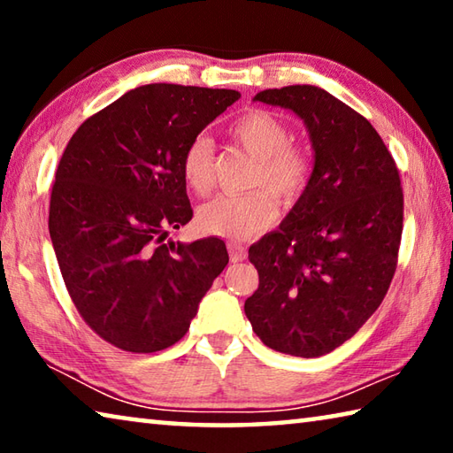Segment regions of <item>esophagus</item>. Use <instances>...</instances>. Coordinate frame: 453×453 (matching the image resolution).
<instances>
[{
  "instance_id": "obj_1",
  "label": "esophagus",
  "mask_w": 453,
  "mask_h": 453,
  "mask_svg": "<svg viewBox=\"0 0 453 453\" xmlns=\"http://www.w3.org/2000/svg\"><path fill=\"white\" fill-rule=\"evenodd\" d=\"M227 251H229V259H232V262H243V259H245V248L242 243L229 242Z\"/></svg>"
}]
</instances>
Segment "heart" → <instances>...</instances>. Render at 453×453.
<instances>
[{
  "label": "heart",
  "instance_id": "1",
  "mask_svg": "<svg viewBox=\"0 0 453 453\" xmlns=\"http://www.w3.org/2000/svg\"><path fill=\"white\" fill-rule=\"evenodd\" d=\"M227 134L254 157L248 186L256 189L210 199L199 205L196 224L203 234L245 240L273 221L275 203L271 193L286 205L296 203L303 196L311 181L313 162L308 150L289 142L286 121L265 110L245 111L232 121ZM180 170L186 186L196 196L208 194L213 183V148L208 137L197 135L183 148Z\"/></svg>",
  "mask_w": 453,
  "mask_h": 453
}]
</instances>
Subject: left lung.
Here are the masks:
<instances>
[{
  "label": "left lung",
  "instance_id": "obj_1",
  "mask_svg": "<svg viewBox=\"0 0 453 453\" xmlns=\"http://www.w3.org/2000/svg\"><path fill=\"white\" fill-rule=\"evenodd\" d=\"M254 99L303 119L316 162L278 232L250 248L259 286L243 310L267 348L319 357L372 318L394 280L403 229L400 172L370 121L326 89L288 86Z\"/></svg>",
  "mask_w": 453,
  "mask_h": 453
}]
</instances>
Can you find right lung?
<instances>
[{
  "label": "right lung",
  "instance_id": "right-lung-1",
  "mask_svg": "<svg viewBox=\"0 0 453 453\" xmlns=\"http://www.w3.org/2000/svg\"><path fill=\"white\" fill-rule=\"evenodd\" d=\"M240 99L235 89L142 86L75 129L50 199L67 294L111 346L153 354L180 342L227 265L219 237L165 242L194 216L183 148Z\"/></svg>",
  "mask_w": 453,
  "mask_h": 453
}]
</instances>
